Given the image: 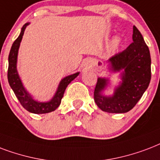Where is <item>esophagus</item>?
Masks as SVG:
<instances>
[{"label": "esophagus", "mask_w": 160, "mask_h": 160, "mask_svg": "<svg viewBox=\"0 0 160 160\" xmlns=\"http://www.w3.org/2000/svg\"><path fill=\"white\" fill-rule=\"evenodd\" d=\"M92 60H88L86 62V67L92 66Z\"/></svg>", "instance_id": "34e87169"}]
</instances>
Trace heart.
Wrapping results in <instances>:
<instances>
[{
  "label": "heart",
  "instance_id": "1",
  "mask_svg": "<svg viewBox=\"0 0 160 160\" xmlns=\"http://www.w3.org/2000/svg\"><path fill=\"white\" fill-rule=\"evenodd\" d=\"M118 43H119V40L118 39V38H115L114 40L112 41V48H116L118 45Z\"/></svg>",
  "mask_w": 160,
  "mask_h": 160
}]
</instances>
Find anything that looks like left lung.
I'll use <instances>...</instances> for the list:
<instances>
[{"label": "left lung", "mask_w": 160, "mask_h": 160, "mask_svg": "<svg viewBox=\"0 0 160 160\" xmlns=\"http://www.w3.org/2000/svg\"><path fill=\"white\" fill-rule=\"evenodd\" d=\"M113 72L124 70L122 83L115 90L113 96L101 95L108 80L98 78L94 89V101L100 109L112 113L130 111L148 88L151 79V58L149 49L140 32L133 26V42L125 50L115 54L108 61Z\"/></svg>", "instance_id": "8db88e82"}]
</instances>
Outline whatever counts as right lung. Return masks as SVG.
I'll list each match as a JSON object with an SVG mask.
<instances>
[{
    "instance_id": "add662e5",
    "label": "right lung",
    "mask_w": 160,
    "mask_h": 160,
    "mask_svg": "<svg viewBox=\"0 0 160 160\" xmlns=\"http://www.w3.org/2000/svg\"><path fill=\"white\" fill-rule=\"evenodd\" d=\"M29 25V23L26 24L22 27V32L20 33L19 37L16 39L12 46L11 51L8 58V72H7V78L8 82L11 88L14 92L16 97L19 100L22 107L28 112L37 113V114H42V113H48V112H52L57 109L58 106L60 105L63 94L65 92V89L70 82L74 78H76L78 76L79 72L74 73L72 75L68 76L61 81L59 86H58V91L56 92L55 96L52 98V99L47 102H39L32 99V98L30 96V94L25 90L24 87L22 85L21 79H20L18 73L17 71V53L19 49L20 43L22 39V36L24 34L26 27Z\"/></svg>"
}]
</instances>
